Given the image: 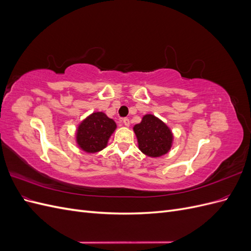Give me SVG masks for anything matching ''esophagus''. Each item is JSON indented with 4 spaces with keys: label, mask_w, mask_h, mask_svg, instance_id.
Returning a JSON list of instances; mask_svg holds the SVG:
<instances>
[{
    "label": "esophagus",
    "mask_w": 251,
    "mask_h": 251,
    "mask_svg": "<svg viewBox=\"0 0 251 251\" xmlns=\"http://www.w3.org/2000/svg\"><path fill=\"white\" fill-rule=\"evenodd\" d=\"M123 123L126 126H130V119H128V118H124Z\"/></svg>",
    "instance_id": "34e87169"
}]
</instances>
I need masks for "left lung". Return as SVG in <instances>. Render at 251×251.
Returning <instances> with one entry per match:
<instances>
[{"instance_id": "obj_1", "label": "left lung", "mask_w": 251, "mask_h": 251, "mask_svg": "<svg viewBox=\"0 0 251 251\" xmlns=\"http://www.w3.org/2000/svg\"><path fill=\"white\" fill-rule=\"evenodd\" d=\"M133 131L138 142V149L144 155L151 158L168 154L172 149L174 134L170 126L153 114L143 115Z\"/></svg>"}]
</instances>
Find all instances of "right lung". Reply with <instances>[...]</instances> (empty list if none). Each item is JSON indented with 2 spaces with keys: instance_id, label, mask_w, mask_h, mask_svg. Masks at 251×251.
I'll return each mask as SVG.
<instances>
[{
  "instance_id": "1",
  "label": "right lung",
  "mask_w": 251,
  "mask_h": 251,
  "mask_svg": "<svg viewBox=\"0 0 251 251\" xmlns=\"http://www.w3.org/2000/svg\"><path fill=\"white\" fill-rule=\"evenodd\" d=\"M117 125L103 112H93L80 121L75 133L77 147L87 154H95L107 148Z\"/></svg>"
}]
</instances>
